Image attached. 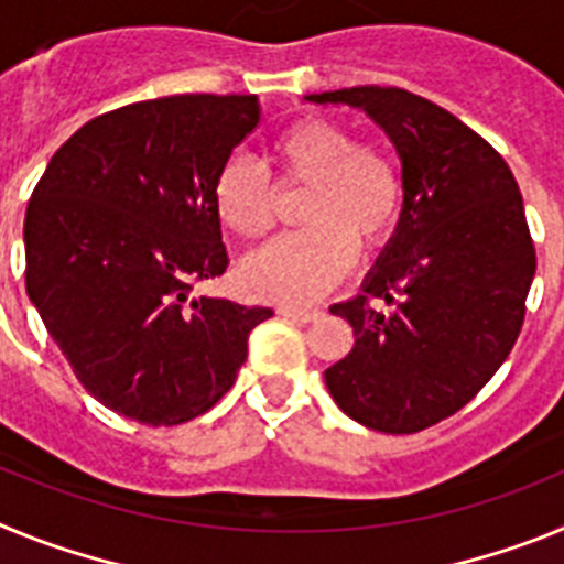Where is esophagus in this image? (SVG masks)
I'll return each instance as SVG.
<instances>
[{"label": "esophagus", "instance_id": "1", "mask_svg": "<svg viewBox=\"0 0 564 564\" xmlns=\"http://www.w3.org/2000/svg\"><path fill=\"white\" fill-rule=\"evenodd\" d=\"M279 316H285V318H293V322H316L322 313L318 311H302V307H279Z\"/></svg>", "mask_w": 564, "mask_h": 564}]
</instances>
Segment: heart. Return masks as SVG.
I'll use <instances>...</instances> for the list:
<instances>
[{"label":"heart","mask_w":564,"mask_h":564,"mask_svg":"<svg viewBox=\"0 0 564 564\" xmlns=\"http://www.w3.org/2000/svg\"><path fill=\"white\" fill-rule=\"evenodd\" d=\"M279 181L307 186L305 231L273 239L239 268L251 296L307 305L352 271L361 251H378L401 214V172L383 149L356 143L347 127L327 118H302L279 132L271 147ZM214 206L234 234L259 239L276 220V186L248 158H234L217 174Z\"/></svg>","instance_id":"heart-1"}]
</instances>
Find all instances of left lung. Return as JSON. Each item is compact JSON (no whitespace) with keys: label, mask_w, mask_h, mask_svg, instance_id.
I'll return each mask as SVG.
<instances>
[{"label":"left lung","mask_w":564,"mask_h":564,"mask_svg":"<svg viewBox=\"0 0 564 564\" xmlns=\"http://www.w3.org/2000/svg\"><path fill=\"white\" fill-rule=\"evenodd\" d=\"M361 109L401 161L403 206L361 293L330 313L356 344L325 370L344 415L412 435L463 410L514 347L536 271L514 174L455 115L398 87L305 96Z\"/></svg>","instance_id":"1"}]
</instances>
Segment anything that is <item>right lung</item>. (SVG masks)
<instances>
[{"label": "right lung", "instance_id": "add662e5", "mask_svg": "<svg viewBox=\"0 0 564 564\" xmlns=\"http://www.w3.org/2000/svg\"><path fill=\"white\" fill-rule=\"evenodd\" d=\"M259 123L257 96H169L84 123L24 214L28 296L89 395L174 426L237 381L271 307L192 296L223 276L214 183Z\"/></svg>", "mask_w": 564, "mask_h": 564}]
</instances>
